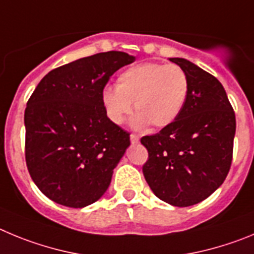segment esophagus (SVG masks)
Masks as SVG:
<instances>
[{
	"mask_svg": "<svg viewBox=\"0 0 254 254\" xmlns=\"http://www.w3.org/2000/svg\"><path fill=\"white\" fill-rule=\"evenodd\" d=\"M130 141H131V144H138L139 136L135 135V134H131V135H130Z\"/></svg>",
	"mask_w": 254,
	"mask_h": 254,
	"instance_id": "obj_1",
	"label": "esophagus"
}]
</instances>
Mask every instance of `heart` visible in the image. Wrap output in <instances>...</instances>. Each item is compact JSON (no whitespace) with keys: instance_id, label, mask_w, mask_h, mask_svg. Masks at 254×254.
I'll return each instance as SVG.
<instances>
[{"instance_id":"1","label":"heart","mask_w":254,"mask_h":254,"mask_svg":"<svg viewBox=\"0 0 254 254\" xmlns=\"http://www.w3.org/2000/svg\"><path fill=\"white\" fill-rule=\"evenodd\" d=\"M190 82L182 68L175 64L140 63L123 70L116 87L107 86L101 92V102L107 118L122 124L131 113L136 114L131 125L136 129L152 124L164 127L172 124L184 110Z\"/></svg>"}]
</instances>
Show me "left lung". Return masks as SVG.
Wrapping results in <instances>:
<instances>
[{
    "mask_svg": "<svg viewBox=\"0 0 254 254\" xmlns=\"http://www.w3.org/2000/svg\"><path fill=\"white\" fill-rule=\"evenodd\" d=\"M190 82L184 110L158 134L143 136L148 161L143 175L154 195L167 204H198L218 190L233 158L235 114L223 84L184 58H170Z\"/></svg>",
    "mask_w": 254,
    "mask_h": 254,
    "instance_id": "obj_1",
    "label": "left lung"
}]
</instances>
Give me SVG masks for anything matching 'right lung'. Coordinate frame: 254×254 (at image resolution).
<instances>
[{
  "label": "right lung",
  "mask_w": 254,
  "mask_h": 254,
  "mask_svg": "<svg viewBox=\"0 0 254 254\" xmlns=\"http://www.w3.org/2000/svg\"><path fill=\"white\" fill-rule=\"evenodd\" d=\"M134 61L114 50L77 59L50 70L27 101V170L57 204L84 207L110 186L130 136L107 118L101 92L116 70Z\"/></svg>",
  "instance_id": "obj_1"
}]
</instances>
